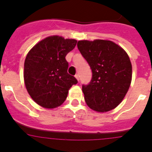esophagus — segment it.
Here are the masks:
<instances>
[{"mask_svg": "<svg viewBox=\"0 0 152 152\" xmlns=\"http://www.w3.org/2000/svg\"><path fill=\"white\" fill-rule=\"evenodd\" d=\"M75 77L77 78V80H79V79H80V75H79V74H76L75 75Z\"/></svg>", "mask_w": 152, "mask_h": 152, "instance_id": "1", "label": "esophagus"}]
</instances>
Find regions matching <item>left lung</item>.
Here are the masks:
<instances>
[{
  "instance_id": "left-lung-1",
  "label": "left lung",
  "mask_w": 152,
  "mask_h": 152,
  "mask_svg": "<svg viewBox=\"0 0 152 152\" xmlns=\"http://www.w3.org/2000/svg\"><path fill=\"white\" fill-rule=\"evenodd\" d=\"M77 48L92 71L91 82L82 85L86 103L96 112L116 108L131 84L132 64L127 53L109 40H80Z\"/></svg>"
}]
</instances>
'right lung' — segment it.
Instances as JSON below:
<instances>
[{
    "instance_id": "1",
    "label": "right lung",
    "mask_w": 152,
    "mask_h": 152,
    "mask_svg": "<svg viewBox=\"0 0 152 152\" xmlns=\"http://www.w3.org/2000/svg\"><path fill=\"white\" fill-rule=\"evenodd\" d=\"M77 40L58 36H49L33 47L24 62V82L29 94L37 104L56 108L66 100L68 90L77 83L68 73L65 56Z\"/></svg>"
}]
</instances>
